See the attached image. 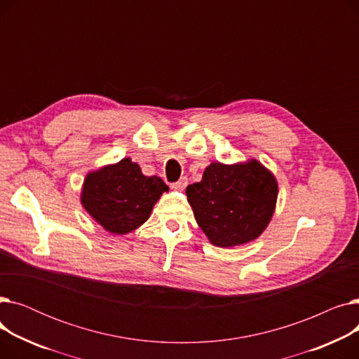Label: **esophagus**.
Instances as JSON below:
<instances>
[{"label":"esophagus","mask_w":359,"mask_h":359,"mask_svg":"<svg viewBox=\"0 0 359 359\" xmlns=\"http://www.w3.org/2000/svg\"><path fill=\"white\" fill-rule=\"evenodd\" d=\"M186 186H187V179L186 177H182L180 180H177L176 183L172 184V187H173V189H176V191H183Z\"/></svg>","instance_id":"1"}]
</instances>
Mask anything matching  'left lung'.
I'll use <instances>...</instances> for the list:
<instances>
[{
	"label": "left lung",
	"instance_id": "1",
	"mask_svg": "<svg viewBox=\"0 0 359 359\" xmlns=\"http://www.w3.org/2000/svg\"><path fill=\"white\" fill-rule=\"evenodd\" d=\"M195 219L218 248L257 238L273 215L278 183L259 161L211 163L202 180L186 187Z\"/></svg>",
	"mask_w": 359,
	"mask_h": 359
}]
</instances>
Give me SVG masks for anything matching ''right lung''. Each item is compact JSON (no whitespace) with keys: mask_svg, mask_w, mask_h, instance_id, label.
<instances>
[{"mask_svg":"<svg viewBox=\"0 0 359 359\" xmlns=\"http://www.w3.org/2000/svg\"><path fill=\"white\" fill-rule=\"evenodd\" d=\"M168 186L144 176L137 163L123 158L88 173L81 194L86 211L111 234H126L144 224Z\"/></svg>","mask_w":359,"mask_h":359,"instance_id":"right-lung-1","label":"right lung"}]
</instances>
